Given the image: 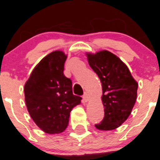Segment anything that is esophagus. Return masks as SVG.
<instances>
[{"label":"esophagus","mask_w":160,"mask_h":160,"mask_svg":"<svg viewBox=\"0 0 160 160\" xmlns=\"http://www.w3.org/2000/svg\"><path fill=\"white\" fill-rule=\"evenodd\" d=\"M82 98H83V100H84V101H85V102H88V101L90 100V96H89V95L88 94V93H85V94L83 95Z\"/></svg>","instance_id":"1"}]
</instances>
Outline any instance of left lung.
<instances>
[{
  "label": "left lung",
  "instance_id": "left-lung-1",
  "mask_svg": "<svg viewBox=\"0 0 160 160\" xmlns=\"http://www.w3.org/2000/svg\"><path fill=\"white\" fill-rule=\"evenodd\" d=\"M89 65L101 82L105 117L96 124L99 130L118 128L128 119L135 105L138 83L128 66L108 51L87 53Z\"/></svg>",
  "mask_w": 160,
  "mask_h": 160
}]
</instances>
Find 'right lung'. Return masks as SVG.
<instances>
[{"instance_id": "obj_1", "label": "right lung", "mask_w": 160, "mask_h": 160, "mask_svg": "<svg viewBox=\"0 0 160 160\" xmlns=\"http://www.w3.org/2000/svg\"><path fill=\"white\" fill-rule=\"evenodd\" d=\"M66 59L61 51L48 54L24 85L28 111L37 126L48 134L64 132L71 110L81 103V97L72 94V81L63 72Z\"/></svg>"}]
</instances>
